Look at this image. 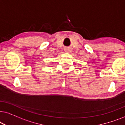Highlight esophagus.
Instances as JSON below:
<instances>
[{"mask_svg": "<svg viewBox=\"0 0 125 125\" xmlns=\"http://www.w3.org/2000/svg\"><path fill=\"white\" fill-rule=\"evenodd\" d=\"M65 51L67 52H70L71 51V49H70V48H66V49H65Z\"/></svg>", "mask_w": 125, "mask_h": 125, "instance_id": "esophagus-1", "label": "esophagus"}]
</instances>
